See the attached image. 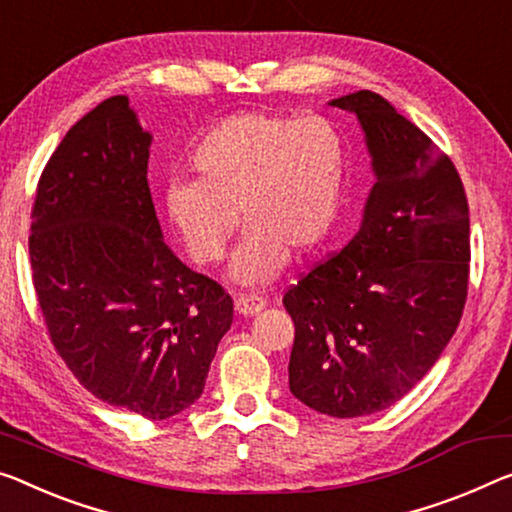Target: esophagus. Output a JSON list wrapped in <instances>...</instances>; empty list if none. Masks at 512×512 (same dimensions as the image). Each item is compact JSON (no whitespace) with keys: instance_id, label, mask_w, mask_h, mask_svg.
<instances>
[{"instance_id":"obj_1","label":"esophagus","mask_w":512,"mask_h":512,"mask_svg":"<svg viewBox=\"0 0 512 512\" xmlns=\"http://www.w3.org/2000/svg\"><path fill=\"white\" fill-rule=\"evenodd\" d=\"M267 306L265 297H258V295H240L235 297V311L240 313V316H256L258 311H263Z\"/></svg>"}]
</instances>
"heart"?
<instances>
[{
    "instance_id": "obj_1",
    "label": "heart",
    "mask_w": 512,
    "mask_h": 512,
    "mask_svg": "<svg viewBox=\"0 0 512 512\" xmlns=\"http://www.w3.org/2000/svg\"><path fill=\"white\" fill-rule=\"evenodd\" d=\"M196 180L176 178L164 190V212L194 263L222 261L238 229L247 233L229 277L263 286L283 270L288 251L302 256L334 229L348 180V144L320 116L240 112L196 139Z\"/></svg>"
}]
</instances>
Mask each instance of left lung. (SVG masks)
<instances>
[{
    "mask_svg": "<svg viewBox=\"0 0 512 512\" xmlns=\"http://www.w3.org/2000/svg\"><path fill=\"white\" fill-rule=\"evenodd\" d=\"M375 183L361 226L283 295L295 322L288 384L336 419L382 412L423 380L455 334L469 283V208L453 162L389 100L355 91Z\"/></svg>",
    "mask_w": 512,
    "mask_h": 512,
    "instance_id": "obj_1",
    "label": "left lung"
}]
</instances>
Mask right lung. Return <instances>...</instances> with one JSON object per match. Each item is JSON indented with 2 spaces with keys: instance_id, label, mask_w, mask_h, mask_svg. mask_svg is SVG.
<instances>
[{
  "instance_id": "add662e5",
  "label": "right lung",
  "mask_w": 512,
  "mask_h": 512,
  "mask_svg": "<svg viewBox=\"0 0 512 512\" xmlns=\"http://www.w3.org/2000/svg\"><path fill=\"white\" fill-rule=\"evenodd\" d=\"M151 141L128 96L82 116L38 180L29 258L47 332L82 387L162 421L203 393L233 300L164 242Z\"/></svg>"
}]
</instances>
